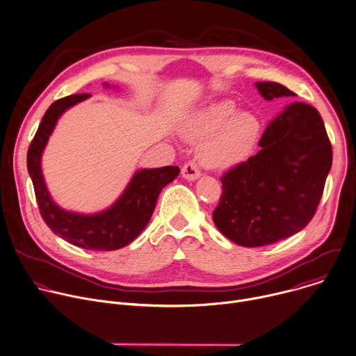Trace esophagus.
Masks as SVG:
<instances>
[{"label": "esophagus", "instance_id": "34e87169", "mask_svg": "<svg viewBox=\"0 0 356 356\" xmlns=\"http://www.w3.org/2000/svg\"><path fill=\"white\" fill-rule=\"evenodd\" d=\"M181 176L186 179V180H197L200 177V170L197 169L195 163L193 162H187L183 168H181Z\"/></svg>", "mask_w": 356, "mask_h": 356}]
</instances>
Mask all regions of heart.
Wrapping results in <instances>:
<instances>
[{
  "label": "heart",
  "mask_w": 356,
  "mask_h": 356,
  "mask_svg": "<svg viewBox=\"0 0 356 356\" xmlns=\"http://www.w3.org/2000/svg\"><path fill=\"white\" fill-rule=\"evenodd\" d=\"M232 99H221L200 108L181 128L184 139L200 143L198 159L210 169H229L255 149L262 125L249 111H236Z\"/></svg>",
  "instance_id": "heart-1"
}]
</instances>
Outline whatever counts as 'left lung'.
<instances>
[{
  "mask_svg": "<svg viewBox=\"0 0 356 356\" xmlns=\"http://www.w3.org/2000/svg\"><path fill=\"white\" fill-rule=\"evenodd\" d=\"M272 101L293 97L273 81L255 83ZM261 150L228 170L213 213L218 231L232 242L255 248L286 239L316 214L332 165V147L320 113L291 103L266 127Z\"/></svg>",
  "mask_w": 356,
  "mask_h": 356,
  "instance_id": "left-lung-1",
  "label": "left lung"
}]
</instances>
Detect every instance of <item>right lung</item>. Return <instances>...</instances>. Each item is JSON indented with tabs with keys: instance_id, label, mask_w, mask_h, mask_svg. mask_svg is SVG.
Masks as SVG:
<instances>
[{
	"instance_id": "1",
	"label": "right lung",
	"mask_w": 356,
	"mask_h": 356,
	"mask_svg": "<svg viewBox=\"0 0 356 356\" xmlns=\"http://www.w3.org/2000/svg\"><path fill=\"white\" fill-rule=\"evenodd\" d=\"M88 97L90 94L69 95L47 108L28 149L26 165L40 216L54 234L79 248L115 250L131 243L145 229L162 188L179 176L180 169L165 166L138 170L118 200L104 211L79 214L59 207L50 197L42 175V154L62 114Z\"/></svg>"
}]
</instances>
